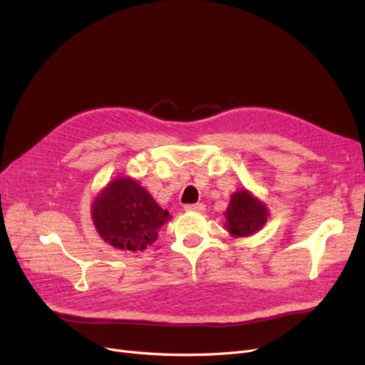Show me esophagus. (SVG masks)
<instances>
[{
    "instance_id": "obj_1",
    "label": "esophagus",
    "mask_w": 365,
    "mask_h": 365,
    "mask_svg": "<svg viewBox=\"0 0 365 365\" xmlns=\"http://www.w3.org/2000/svg\"><path fill=\"white\" fill-rule=\"evenodd\" d=\"M185 210H186V212H197V213H204L205 205H204L202 202H198V204H187V205H185Z\"/></svg>"
}]
</instances>
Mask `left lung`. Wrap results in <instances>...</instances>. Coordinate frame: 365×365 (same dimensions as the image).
Instances as JSON below:
<instances>
[{
  "mask_svg": "<svg viewBox=\"0 0 365 365\" xmlns=\"http://www.w3.org/2000/svg\"><path fill=\"white\" fill-rule=\"evenodd\" d=\"M226 229L232 237H248L262 229L267 220V208L247 189L232 194L226 208Z\"/></svg>",
  "mask_w": 365,
  "mask_h": 365,
  "instance_id": "8db88e82",
  "label": "left lung"
}]
</instances>
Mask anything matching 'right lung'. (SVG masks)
<instances>
[{
  "mask_svg": "<svg viewBox=\"0 0 365 365\" xmlns=\"http://www.w3.org/2000/svg\"><path fill=\"white\" fill-rule=\"evenodd\" d=\"M96 231L112 247L145 250L157 240L158 229L170 219L138 180L118 178L108 183L91 205Z\"/></svg>",
  "mask_w": 365,
  "mask_h": 365,
  "instance_id": "obj_1",
  "label": "right lung"
}]
</instances>
